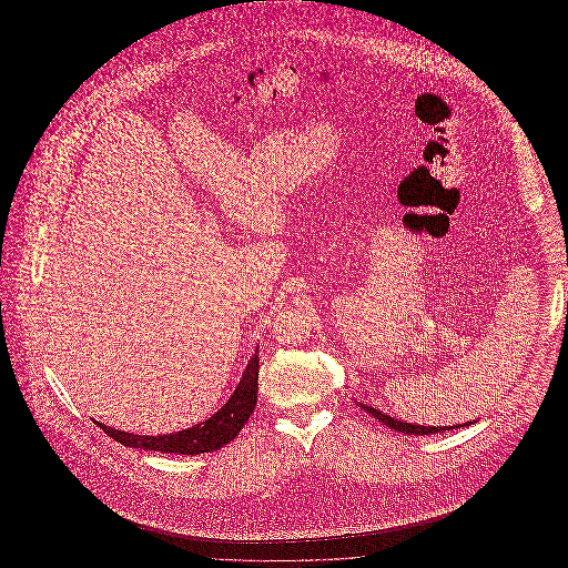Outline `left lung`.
I'll list each match as a JSON object with an SVG mask.
<instances>
[{"label": "left lung", "instance_id": "1", "mask_svg": "<svg viewBox=\"0 0 568 568\" xmlns=\"http://www.w3.org/2000/svg\"><path fill=\"white\" fill-rule=\"evenodd\" d=\"M366 413H371L375 419H378L383 426H387V428H392V430H398V433L405 434H415V436H424V434H438L445 433L447 430V426L445 428H438V426H419V424H405V422H398V419H394V417H389V415H385L383 410H378L375 406H366L359 405ZM464 426H470V422L468 424H464ZM454 428H462V426H449V430H454Z\"/></svg>", "mask_w": 568, "mask_h": 568}]
</instances>
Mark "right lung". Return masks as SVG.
I'll return each mask as SVG.
<instances>
[{
	"label": "right lung",
	"instance_id": "1",
	"mask_svg": "<svg viewBox=\"0 0 568 568\" xmlns=\"http://www.w3.org/2000/svg\"><path fill=\"white\" fill-rule=\"evenodd\" d=\"M260 347L248 359L244 368L243 378L230 400L216 410L213 417H209L202 424H195L181 433L162 434V436H142V434L123 433L114 430L95 422L104 433L112 436L116 443L134 449L146 452H163V454H181V456H197L216 452L219 447L234 440L241 428L251 417L255 403H257V375H260Z\"/></svg>",
	"mask_w": 568,
	"mask_h": 568
}]
</instances>
